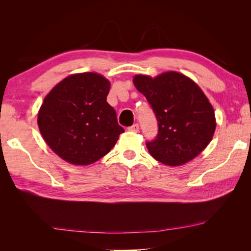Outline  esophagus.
Returning <instances> with one entry per match:
<instances>
[{
	"instance_id": "1",
	"label": "esophagus",
	"mask_w": 251,
	"mask_h": 251,
	"mask_svg": "<svg viewBox=\"0 0 251 251\" xmlns=\"http://www.w3.org/2000/svg\"><path fill=\"white\" fill-rule=\"evenodd\" d=\"M128 131L134 132V133H138V132H139V126H138L137 124H135V125H133L132 126L128 127Z\"/></svg>"
}]
</instances>
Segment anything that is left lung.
I'll use <instances>...</instances> for the list:
<instances>
[{
    "label": "left lung",
    "instance_id": "left-lung-1",
    "mask_svg": "<svg viewBox=\"0 0 251 251\" xmlns=\"http://www.w3.org/2000/svg\"><path fill=\"white\" fill-rule=\"evenodd\" d=\"M158 120L157 137L147 142L151 157L170 166L191 161L208 146L216 130L214 108L197 83L169 71L156 77L135 75Z\"/></svg>",
    "mask_w": 251,
    "mask_h": 251
}]
</instances>
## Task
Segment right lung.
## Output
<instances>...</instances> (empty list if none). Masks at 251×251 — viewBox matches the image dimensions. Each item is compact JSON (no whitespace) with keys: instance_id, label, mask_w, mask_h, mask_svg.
<instances>
[{"instance_id":"add662e5","label":"right lung","mask_w":251,"mask_h":251,"mask_svg":"<svg viewBox=\"0 0 251 251\" xmlns=\"http://www.w3.org/2000/svg\"><path fill=\"white\" fill-rule=\"evenodd\" d=\"M110 86L100 74L78 73L58 82L45 97L37 125L45 141L65 161L94 163L125 132L107 102Z\"/></svg>"}]
</instances>
